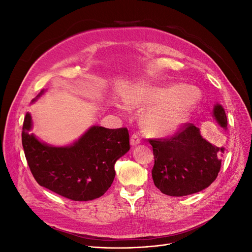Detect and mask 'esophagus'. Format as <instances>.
Wrapping results in <instances>:
<instances>
[{"mask_svg":"<svg viewBox=\"0 0 252 252\" xmlns=\"http://www.w3.org/2000/svg\"><path fill=\"white\" fill-rule=\"evenodd\" d=\"M141 143V138L138 134H132L131 138H130V144L132 146H135V145H138Z\"/></svg>","mask_w":252,"mask_h":252,"instance_id":"1","label":"esophagus"}]
</instances>
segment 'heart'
Returning <instances> with one entry per match:
<instances>
[{
  "mask_svg": "<svg viewBox=\"0 0 252 252\" xmlns=\"http://www.w3.org/2000/svg\"><path fill=\"white\" fill-rule=\"evenodd\" d=\"M200 98V91L189 85L171 88L141 85L128 95L127 102L134 107L154 102L143 113L142 125L151 134L165 135L179 130L186 123Z\"/></svg>",
  "mask_w": 252,
  "mask_h": 252,
  "instance_id": "b5f03b06",
  "label": "heart"
}]
</instances>
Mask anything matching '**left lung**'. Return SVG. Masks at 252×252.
Here are the masks:
<instances>
[{
  "instance_id": "1",
  "label": "left lung",
  "mask_w": 252,
  "mask_h": 252,
  "mask_svg": "<svg viewBox=\"0 0 252 252\" xmlns=\"http://www.w3.org/2000/svg\"><path fill=\"white\" fill-rule=\"evenodd\" d=\"M213 117L227 128V117L222 105L213 107ZM155 157L152 179L161 192L184 196L210 186L220 169L224 147H217L201 135L200 128L184 124L171 138L149 140Z\"/></svg>"
}]
</instances>
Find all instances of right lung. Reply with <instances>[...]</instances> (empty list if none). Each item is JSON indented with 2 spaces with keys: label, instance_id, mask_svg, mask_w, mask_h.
Here are the masks:
<instances>
[{
  "label": "right lung",
  "instance_id": "1",
  "mask_svg": "<svg viewBox=\"0 0 252 252\" xmlns=\"http://www.w3.org/2000/svg\"><path fill=\"white\" fill-rule=\"evenodd\" d=\"M32 128V116L27 112L22 144L33 178L41 186L72 201H91L102 196L116 177L114 164L130 149L127 128L93 126L65 147L39 141L30 133Z\"/></svg>",
  "mask_w": 252,
  "mask_h": 252
}]
</instances>
